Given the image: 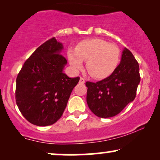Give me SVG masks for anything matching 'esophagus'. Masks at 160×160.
Instances as JSON below:
<instances>
[{"label": "esophagus", "mask_w": 160, "mask_h": 160, "mask_svg": "<svg viewBox=\"0 0 160 160\" xmlns=\"http://www.w3.org/2000/svg\"><path fill=\"white\" fill-rule=\"evenodd\" d=\"M79 82H80V84H84V83H85V79L82 78H80V81H79Z\"/></svg>", "instance_id": "1"}]
</instances>
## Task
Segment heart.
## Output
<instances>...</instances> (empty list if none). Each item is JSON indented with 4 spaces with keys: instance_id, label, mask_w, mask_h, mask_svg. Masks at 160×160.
Instances as JSON below:
<instances>
[{
    "instance_id": "heart-1",
    "label": "heart",
    "mask_w": 160,
    "mask_h": 160,
    "mask_svg": "<svg viewBox=\"0 0 160 160\" xmlns=\"http://www.w3.org/2000/svg\"><path fill=\"white\" fill-rule=\"evenodd\" d=\"M68 58L74 69H82V61L86 62V69L92 78L104 79L113 74L118 66L120 50L106 40L91 38L78 43L74 50L69 49Z\"/></svg>"
}]
</instances>
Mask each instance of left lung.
I'll list each match as a JSON object with an SVG mask.
<instances>
[{
  "mask_svg": "<svg viewBox=\"0 0 160 160\" xmlns=\"http://www.w3.org/2000/svg\"><path fill=\"white\" fill-rule=\"evenodd\" d=\"M140 80L138 63L132 53L124 48L120 65L113 74L97 82H86L89 109L101 118L117 115L135 99Z\"/></svg>",
  "mask_w": 160,
  "mask_h": 160,
  "instance_id": "1",
  "label": "left lung"
}]
</instances>
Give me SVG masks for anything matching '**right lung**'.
Returning <instances> with one entry per match:
<instances>
[{
  "mask_svg": "<svg viewBox=\"0 0 160 160\" xmlns=\"http://www.w3.org/2000/svg\"><path fill=\"white\" fill-rule=\"evenodd\" d=\"M63 45L51 38L32 53L16 78V102L31 123L47 126L57 122L80 78H70L63 69Z\"/></svg>",
  "mask_w": 160,
  "mask_h": 160,
  "instance_id": "right-lung-1",
  "label": "right lung"
}]
</instances>
